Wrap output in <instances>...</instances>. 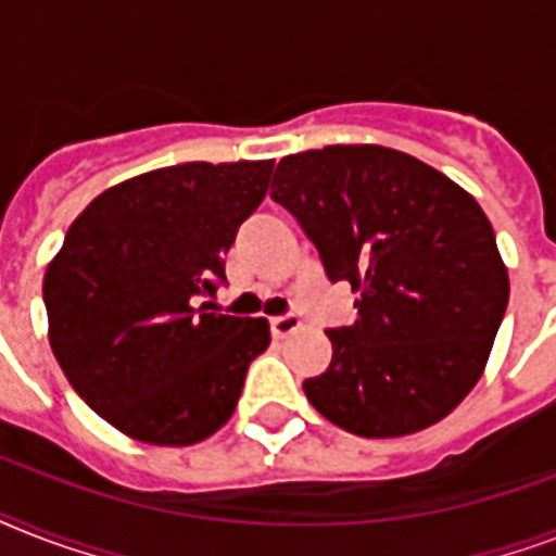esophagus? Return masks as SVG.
<instances>
[{"label":"esophagus","instance_id":"34e87169","mask_svg":"<svg viewBox=\"0 0 556 556\" xmlns=\"http://www.w3.org/2000/svg\"><path fill=\"white\" fill-rule=\"evenodd\" d=\"M294 329H300V317L296 314H279V317H270V334L274 338H286Z\"/></svg>","mask_w":556,"mask_h":556}]
</instances>
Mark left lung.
<instances>
[{"label":"left lung","mask_w":556,"mask_h":556,"mask_svg":"<svg viewBox=\"0 0 556 556\" xmlns=\"http://www.w3.org/2000/svg\"><path fill=\"white\" fill-rule=\"evenodd\" d=\"M270 199L300 222L357 320L303 383L323 418L364 439L441 421L482 378L508 308V268L470 192L406 152L355 143L279 161Z\"/></svg>","instance_id":"8db88e82"}]
</instances>
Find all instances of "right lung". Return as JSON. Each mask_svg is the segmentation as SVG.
I'll list each match as a JSON object with an SVG mask.
<instances>
[{
  "mask_svg": "<svg viewBox=\"0 0 556 556\" xmlns=\"http://www.w3.org/2000/svg\"><path fill=\"white\" fill-rule=\"evenodd\" d=\"M274 161L176 164L109 187L42 279L48 340L74 392L129 439L187 447L233 415L270 343L265 317L210 312Z\"/></svg>",
  "mask_w": 556,
  "mask_h": 556,
  "instance_id": "1",
  "label": "right lung"
}]
</instances>
